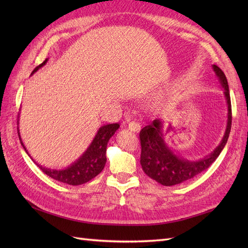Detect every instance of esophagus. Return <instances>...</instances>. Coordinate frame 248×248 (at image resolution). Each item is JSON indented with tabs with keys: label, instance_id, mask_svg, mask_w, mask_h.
Wrapping results in <instances>:
<instances>
[{
	"label": "esophagus",
	"instance_id": "obj_1",
	"mask_svg": "<svg viewBox=\"0 0 248 248\" xmlns=\"http://www.w3.org/2000/svg\"><path fill=\"white\" fill-rule=\"evenodd\" d=\"M128 128H129V130L132 131V132H139V131L140 130V123L133 121V122H130V123H129Z\"/></svg>",
	"mask_w": 248,
	"mask_h": 248
}]
</instances>
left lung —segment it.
<instances>
[{
    "mask_svg": "<svg viewBox=\"0 0 248 248\" xmlns=\"http://www.w3.org/2000/svg\"><path fill=\"white\" fill-rule=\"evenodd\" d=\"M212 68L218 78L221 87L224 89V97L228 104V122L223 138L212 153L197 161H190L177 155L168 146L163 138V122L156 119L145 126L140 132L141 153L140 164L145 174L156 182L164 186H172L183 183L198 176L207 170L216 160L226 146L232 127V106L229 85L226 76L218 66L212 65Z\"/></svg>",
    "mask_w": 248,
    "mask_h": 248,
    "instance_id": "left-lung-1",
    "label": "left lung"
}]
</instances>
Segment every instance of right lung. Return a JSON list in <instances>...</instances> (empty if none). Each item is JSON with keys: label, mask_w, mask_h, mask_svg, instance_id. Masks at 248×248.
Segmentation results:
<instances>
[{"label": "right lung", "mask_w": 248, "mask_h": 248, "mask_svg": "<svg viewBox=\"0 0 248 248\" xmlns=\"http://www.w3.org/2000/svg\"><path fill=\"white\" fill-rule=\"evenodd\" d=\"M47 60L48 59H46V61L41 63L39 66H37L33 70L32 74L35 73L39 68H41L42 66L46 65ZM17 125H18V121H17ZM119 127L120 125L118 123L101 126L98 129V131H97L92 142L84 152V154H82L78 160L71 163L68 168H66L64 170H51L46 167H42L41 164L37 163L28 153L24 142L21 140L18 127H17V132H18L20 144L22 145V147H24L25 151L30 157H31V159L36 163V166H38L44 174H46L50 178L57 180V181L63 182L66 184L80 185V184H85L89 182L90 180H92L97 175L100 174L101 170H103L107 162L106 154H107L108 142L109 139L114 136L115 132L119 129Z\"/></svg>", "instance_id": "obj_1"}]
</instances>
